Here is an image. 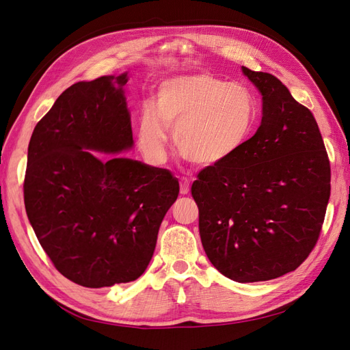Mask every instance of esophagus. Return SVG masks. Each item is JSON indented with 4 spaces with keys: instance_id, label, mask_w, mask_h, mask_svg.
Listing matches in <instances>:
<instances>
[{
    "instance_id": "esophagus-1",
    "label": "esophagus",
    "mask_w": 350,
    "mask_h": 350,
    "mask_svg": "<svg viewBox=\"0 0 350 350\" xmlns=\"http://www.w3.org/2000/svg\"><path fill=\"white\" fill-rule=\"evenodd\" d=\"M189 193V181H188V179H183V181H181V194H188Z\"/></svg>"
}]
</instances>
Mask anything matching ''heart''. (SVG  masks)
Returning <instances> with one entry per match:
<instances>
[{
    "instance_id": "heart-1",
    "label": "heart",
    "mask_w": 350,
    "mask_h": 350,
    "mask_svg": "<svg viewBox=\"0 0 350 350\" xmlns=\"http://www.w3.org/2000/svg\"><path fill=\"white\" fill-rule=\"evenodd\" d=\"M257 113V99L242 83L207 72L166 79L156 89L154 105L146 102L139 113V146L152 163H165L174 126V142L185 159L217 165L247 143Z\"/></svg>"
}]
</instances>
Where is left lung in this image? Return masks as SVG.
Masks as SVG:
<instances>
[{"mask_svg": "<svg viewBox=\"0 0 350 350\" xmlns=\"http://www.w3.org/2000/svg\"><path fill=\"white\" fill-rule=\"evenodd\" d=\"M262 96L258 130L193 183L198 229L224 276L264 282L298 269L320 237L330 162L314 115L269 72L242 67Z\"/></svg>", "mask_w": 350, "mask_h": 350, "instance_id": "8db88e82", "label": "left lung"}]
</instances>
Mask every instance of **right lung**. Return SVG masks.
<instances>
[{
  "instance_id": "right-lung-1",
  "label": "right lung",
  "mask_w": 350,
  "mask_h": 350,
  "mask_svg": "<svg viewBox=\"0 0 350 350\" xmlns=\"http://www.w3.org/2000/svg\"><path fill=\"white\" fill-rule=\"evenodd\" d=\"M129 72L79 81L31 134L25 207L55 269L86 288L139 279L179 193L167 169L118 156L130 150ZM93 151L112 154L102 161Z\"/></svg>"
}]
</instances>
